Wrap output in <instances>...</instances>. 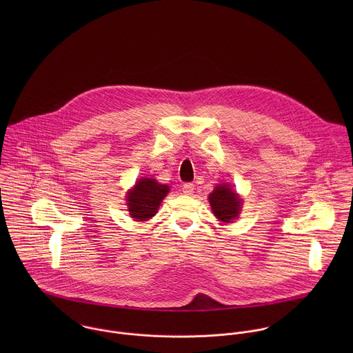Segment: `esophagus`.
<instances>
[{"mask_svg": "<svg viewBox=\"0 0 353 353\" xmlns=\"http://www.w3.org/2000/svg\"><path fill=\"white\" fill-rule=\"evenodd\" d=\"M183 193H185L186 196H192V194L194 193V183H190V182L185 183V185H183Z\"/></svg>", "mask_w": 353, "mask_h": 353, "instance_id": "34e87169", "label": "esophagus"}]
</instances>
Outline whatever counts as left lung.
Returning <instances> with one entry per match:
<instances>
[{"label":"left lung","mask_w":353,"mask_h":353,"mask_svg":"<svg viewBox=\"0 0 353 353\" xmlns=\"http://www.w3.org/2000/svg\"><path fill=\"white\" fill-rule=\"evenodd\" d=\"M209 203L214 216L220 221L231 223V220L238 217L242 201L236 193L228 188V185H219L209 194Z\"/></svg>","instance_id":"8db88e82"}]
</instances>
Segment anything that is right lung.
I'll return each mask as SVG.
<instances>
[{"label":"right lung","mask_w":353,"mask_h":353,"mask_svg":"<svg viewBox=\"0 0 353 353\" xmlns=\"http://www.w3.org/2000/svg\"><path fill=\"white\" fill-rule=\"evenodd\" d=\"M168 190L167 185H160L151 178L140 179L126 199L130 216L137 221L151 219Z\"/></svg>","instance_id":"right-lung-1"}]
</instances>
